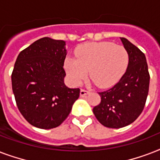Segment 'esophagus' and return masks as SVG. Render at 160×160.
Segmentation results:
<instances>
[{"label": "esophagus", "instance_id": "esophagus-1", "mask_svg": "<svg viewBox=\"0 0 160 160\" xmlns=\"http://www.w3.org/2000/svg\"><path fill=\"white\" fill-rule=\"evenodd\" d=\"M89 93H90V91L81 89V90H80V95L81 96V97H84V96H85V95H87Z\"/></svg>", "mask_w": 160, "mask_h": 160}]
</instances>
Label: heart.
Listing matches in <instances>:
<instances>
[{
	"instance_id": "obj_1",
	"label": "heart",
	"mask_w": 160,
	"mask_h": 160,
	"mask_svg": "<svg viewBox=\"0 0 160 160\" xmlns=\"http://www.w3.org/2000/svg\"><path fill=\"white\" fill-rule=\"evenodd\" d=\"M75 57L65 60V69L71 82L79 85L88 75L98 87L111 86L120 79L129 63L124 46L102 41L80 46Z\"/></svg>"
}]
</instances>
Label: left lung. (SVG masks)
Segmentation results:
<instances>
[{"label":"left lung","instance_id":"8db88e82","mask_svg":"<svg viewBox=\"0 0 160 160\" xmlns=\"http://www.w3.org/2000/svg\"><path fill=\"white\" fill-rule=\"evenodd\" d=\"M129 54L126 71L109 90L99 93L101 101L93 112L100 124L112 129L127 126L143 111L149 86L144 54L125 38H120Z\"/></svg>","mask_w":160,"mask_h":160}]
</instances>
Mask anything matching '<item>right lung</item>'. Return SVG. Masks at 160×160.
Wrapping results in <instances>:
<instances>
[{"mask_svg": "<svg viewBox=\"0 0 160 160\" xmlns=\"http://www.w3.org/2000/svg\"><path fill=\"white\" fill-rule=\"evenodd\" d=\"M65 41L39 39L20 52L11 75L19 110L33 126L53 129L68 117L80 89L65 85Z\"/></svg>", "mask_w": 160, "mask_h": 160, "instance_id": "1", "label": "right lung"}]
</instances>
